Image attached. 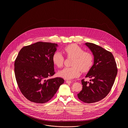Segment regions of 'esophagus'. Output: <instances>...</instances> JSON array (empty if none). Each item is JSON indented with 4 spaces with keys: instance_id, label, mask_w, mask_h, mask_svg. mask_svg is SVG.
I'll list each match as a JSON object with an SVG mask.
<instances>
[{
    "instance_id": "1",
    "label": "esophagus",
    "mask_w": 128,
    "mask_h": 128,
    "mask_svg": "<svg viewBox=\"0 0 128 128\" xmlns=\"http://www.w3.org/2000/svg\"><path fill=\"white\" fill-rule=\"evenodd\" d=\"M66 82H67V84H71L72 82V81H71V80H67L66 81Z\"/></svg>"
}]
</instances>
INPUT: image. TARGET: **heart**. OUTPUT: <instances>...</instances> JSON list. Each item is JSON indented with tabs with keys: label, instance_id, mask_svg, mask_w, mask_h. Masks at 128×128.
<instances>
[{
	"label": "heart",
	"instance_id": "1",
	"mask_svg": "<svg viewBox=\"0 0 128 128\" xmlns=\"http://www.w3.org/2000/svg\"><path fill=\"white\" fill-rule=\"evenodd\" d=\"M64 52L68 57H73L72 66V67L65 68L58 72V75L66 80L72 79L79 77L80 70L82 72H88L94 62L92 55L84 50L76 44H70L64 48ZM53 64L58 68L63 65L64 58L60 52L56 51L52 56Z\"/></svg>",
	"mask_w": 128,
	"mask_h": 128
}]
</instances>
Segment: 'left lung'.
Returning <instances> with one entry per match:
<instances>
[{"label": "left lung", "instance_id": "1", "mask_svg": "<svg viewBox=\"0 0 128 128\" xmlns=\"http://www.w3.org/2000/svg\"><path fill=\"white\" fill-rule=\"evenodd\" d=\"M94 56V65L85 77L91 78V82L82 79V90L77 96L86 103L99 101L110 92L118 72L116 61L113 54L94 44L86 43Z\"/></svg>", "mask_w": 128, "mask_h": 128}]
</instances>
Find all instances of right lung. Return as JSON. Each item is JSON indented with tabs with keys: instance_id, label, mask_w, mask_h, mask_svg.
Wrapping results in <instances>:
<instances>
[{
	"instance_id": "obj_1",
	"label": "right lung",
	"mask_w": 128,
	"mask_h": 128,
	"mask_svg": "<svg viewBox=\"0 0 128 128\" xmlns=\"http://www.w3.org/2000/svg\"><path fill=\"white\" fill-rule=\"evenodd\" d=\"M58 46L38 42L24 46L18 52L14 63L15 78L22 94L32 102H48L64 82L60 77L49 79L55 73L52 56Z\"/></svg>"
}]
</instances>
